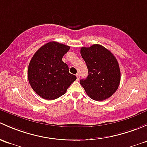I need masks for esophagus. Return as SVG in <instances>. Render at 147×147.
<instances>
[{
	"mask_svg": "<svg viewBox=\"0 0 147 147\" xmlns=\"http://www.w3.org/2000/svg\"><path fill=\"white\" fill-rule=\"evenodd\" d=\"M76 78H77V81H78V80L80 79V75H79V74H76Z\"/></svg>",
	"mask_w": 147,
	"mask_h": 147,
	"instance_id": "34e87169",
	"label": "esophagus"
}]
</instances>
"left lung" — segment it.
I'll use <instances>...</instances> for the list:
<instances>
[{
    "instance_id": "8db88e82",
    "label": "left lung",
    "mask_w": 147,
    "mask_h": 147,
    "mask_svg": "<svg viewBox=\"0 0 147 147\" xmlns=\"http://www.w3.org/2000/svg\"><path fill=\"white\" fill-rule=\"evenodd\" d=\"M81 54L86 61L88 75L80 84L91 99L102 101L115 93L120 82L119 63L115 56L100 45L81 47Z\"/></svg>"
}]
</instances>
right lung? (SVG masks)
<instances>
[{
	"mask_svg": "<svg viewBox=\"0 0 147 147\" xmlns=\"http://www.w3.org/2000/svg\"><path fill=\"white\" fill-rule=\"evenodd\" d=\"M69 49L67 45L49 42L33 55L28 66V80L32 88L41 98L49 100L57 99L76 80L62 61Z\"/></svg>",
	"mask_w": 147,
	"mask_h": 147,
	"instance_id": "right-lung-1",
	"label": "right lung"
}]
</instances>
